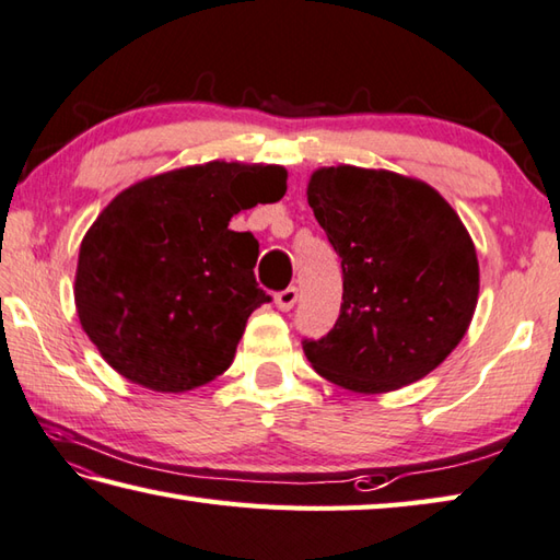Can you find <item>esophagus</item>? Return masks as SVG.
Masks as SVG:
<instances>
[{
  "label": "esophagus",
  "mask_w": 560,
  "mask_h": 560,
  "mask_svg": "<svg viewBox=\"0 0 560 560\" xmlns=\"http://www.w3.org/2000/svg\"><path fill=\"white\" fill-rule=\"evenodd\" d=\"M273 301H277V308L279 311H291L293 306H296V301H299V289L296 287L283 289V291L277 293V296H273Z\"/></svg>",
  "instance_id": "1"
}]
</instances>
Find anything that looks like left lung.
I'll return each instance as SVG.
<instances>
[{"label": "left lung", "mask_w": 560, "mask_h": 560, "mask_svg": "<svg viewBox=\"0 0 560 560\" xmlns=\"http://www.w3.org/2000/svg\"><path fill=\"white\" fill-rule=\"evenodd\" d=\"M308 202L342 267L338 320L303 340L313 370L362 394L425 377L463 340L480 291L460 218L425 183L358 166L315 171Z\"/></svg>", "instance_id": "8db88e82"}]
</instances>
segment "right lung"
Returning a JSON list of instances; mask_svg holds the SVG:
<instances>
[{
  "label": "right lung",
  "mask_w": 560,
  "mask_h": 560,
  "mask_svg": "<svg viewBox=\"0 0 560 560\" xmlns=\"http://www.w3.org/2000/svg\"><path fill=\"white\" fill-rule=\"evenodd\" d=\"M283 192L281 166L210 161L141 180L100 212L80 245L75 306L121 377L188 392L230 368L271 296L254 279L259 242L228 225Z\"/></svg>",
  "instance_id": "1"
}]
</instances>
